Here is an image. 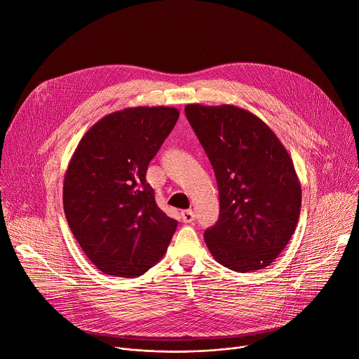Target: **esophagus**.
<instances>
[{"mask_svg": "<svg viewBox=\"0 0 359 359\" xmlns=\"http://www.w3.org/2000/svg\"><path fill=\"white\" fill-rule=\"evenodd\" d=\"M194 217H196V215H194L193 210H183L182 212V220L184 223H191L194 220Z\"/></svg>", "mask_w": 359, "mask_h": 359, "instance_id": "34e87169", "label": "esophagus"}]
</instances>
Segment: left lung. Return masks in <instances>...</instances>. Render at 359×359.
Segmentation results:
<instances>
[{
    "label": "left lung",
    "instance_id": "1",
    "mask_svg": "<svg viewBox=\"0 0 359 359\" xmlns=\"http://www.w3.org/2000/svg\"><path fill=\"white\" fill-rule=\"evenodd\" d=\"M186 118L213 166L220 216L204 240L222 266L248 273L270 266L295 231L301 184L288 151L251 112L190 104Z\"/></svg>",
    "mask_w": 359,
    "mask_h": 359
}]
</instances>
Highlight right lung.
I'll return each mask as SVG.
<instances>
[{"label":"right lung","mask_w":359,"mask_h":359,"mask_svg":"<svg viewBox=\"0 0 359 359\" xmlns=\"http://www.w3.org/2000/svg\"><path fill=\"white\" fill-rule=\"evenodd\" d=\"M169 107H137L97 121L78 143L64 179V210L93 266L137 277L168 250L177 222L156 204L146 170L179 119Z\"/></svg>","instance_id":"1"}]
</instances>
